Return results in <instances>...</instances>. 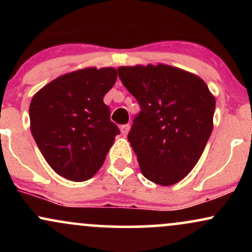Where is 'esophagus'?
<instances>
[{"label": "esophagus", "mask_w": 252, "mask_h": 252, "mask_svg": "<svg viewBox=\"0 0 252 252\" xmlns=\"http://www.w3.org/2000/svg\"><path fill=\"white\" fill-rule=\"evenodd\" d=\"M129 130H130L129 124H124V126H121V132H122V135L124 136V137H126V136L128 135Z\"/></svg>", "instance_id": "34e87169"}]
</instances>
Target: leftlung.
<instances>
[{
    "instance_id": "left-lung-1",
    "label": "left lung",
    "mask_w": 252,
    "mask_h": 252,
    "mask_svg": "<svg viewBox=\"0 0 252 252\" xmlns=\"http://www.w3.org/2000/svg\"><path fill=\"white\" fill-rule=\"evenodd\" d=\"M117 71L141 108L128 140L143 176L161 186L181 181L212 132L215 96L200 77L164 63Z\"/></svg>"
}]
</instances>
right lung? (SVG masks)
Masks as SVG:
<instances>
[{
	"mask_svg": "<svg viewBox=\"0 0 252 252\" xmlns=\"http://www.w3.org/2000/svg\"><path fill=\"white\" fill-rule=\"evenodd\" d=\"M114 67H86L56 78L34 94L31 131L51 168L71 181L91 179L120 134L103 102Z\"/></svg>",
	"mask_w": 252,
	"mask_h": 252,
	"instance_id": "1",
	"label": "right lung"
}]
</instances>
